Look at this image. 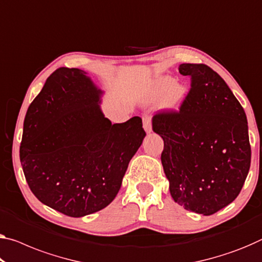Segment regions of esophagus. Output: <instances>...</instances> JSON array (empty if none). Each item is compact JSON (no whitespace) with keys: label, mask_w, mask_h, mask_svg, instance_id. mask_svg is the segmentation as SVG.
<instances>
[{"label":"esophagus","mask_w":262,"mask_h":262,"mask_svg":"<svg viewBox=\"0 0 262 262\" xmlns=\"http://www.w3.org/2000/svg\"><path fill=\"white\" fill-rule=\"evenodd\" d=\"M143 127L147 134H151L152 126H151V117L150 116H144L143 117Z\"/></svg>","instance_id":"1"}]
</instances>
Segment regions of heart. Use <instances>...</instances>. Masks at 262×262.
<instances>
[{
    "label": "heart",
    "instance_id": "heart-1",
    "mask_svg": "<svg viewBox=\"0 0 262 262\" xmlns=\"http://www.w3.org/2000/svg\"><path fill=\"white\" fill-rule=\"evenodd\" d=\"M166 96L164 99V106L167 111L177 112L182 108L186 99L187 89L183 84H176V80L171 77H160L156 80L152 99H159Z\"/></svg>",
    "mask_w": 262,
    "mask_h": 262
}]
</instances>
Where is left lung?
I'll use <instances>...</instances> for the list:
<instances>
[{"instance_id":"1","label":"left lung","mask_w":262,"mask_h":262,"mask_svg":"<svg viewBox=\"0 0 262 262\" xmlns=\"http://www.w3.org/2000/svg\"><path fill=\"white\" fill-rule=\"evenodd\" d=\"M190 94L178 114L152 118L164 140L162 164L173 200L211 215L239 195L251 166L247 117L225 80L205 64L184 63Z\"/></svg>"}]
</instances>
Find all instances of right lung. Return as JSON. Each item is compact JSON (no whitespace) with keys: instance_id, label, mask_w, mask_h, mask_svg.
I'll use <instances>...</instances> for the list:
<instances>
[{"instance_id":"right-lung-1","label":"right lung","mask_w":262,"mask_h":262,"mask_svg":"<svg viewBox=\"0 0 262 262\" xmlns=\"http://www.w3.org/2000/svg\"><path fill=\"white\" fill-rule=\"evenodd\" d=\"M88 72L59 68L28 107L19 159L42 204L80 218L106 207L145 138L142 118L112 124Z\"/></svg>"}]
</instances>
